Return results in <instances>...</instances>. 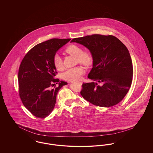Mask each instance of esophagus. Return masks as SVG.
<instances>
[{
  "mask_svg": "<svg viewBox=\"0 0 153 153\" xmlns=\"http://www.w3.org/2000/svg\"><path fill=\"white\" fill-rule=\"evenodd\" d=\"M72 83H76V82H72ZM79 83H82V82H79Z\"/></svg>",
  "mask_w": 153,
  "mask_h": 153,
  "instance_id": "34e87169",
  "label": "esophagus"
}]
</instances>
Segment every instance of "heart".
Segmentation results:
<instances>
[{
    "instance_id": "heart-1",
    "label": "heart",
    "mask_w": 153,
    "mask_h": 153,
    "mask_svg": "<svg viewBox=\"0 0 153 153\" xmlns=\"http://www.w3.org/2000/svg\"><path fill=\"white\" fill-rule=\"evenodd\" d=\"M65 51L76 57V60L80 64L84 65H89L92 60V57L89 52L82 51L81 48L77 45H71L66 48ZM53 63L57 71L63 69V64L61 58L58 55H55L53 59ZM84 72V69L81 66H76L68 69L63 73V78L71 81H77L81 78Z\"/></svg>"
}]
</instances>
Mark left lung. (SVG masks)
<instances>
[{"mask_svg":"<svg viewBox=\"0 0 153 153\" xmlns=\"http://www.w3.org/2000/svg\"><path fill=\"white\" fill-rule=\"evenodd\" d=\"M91 51L93 68L80 94L91 104L109 107L121 102L131 87L133 66L127 47L114 36L93 34L74 38Z\"/></svg>","mask_w":153,"mask_h":153,"instance_id":"left-lung-1","label":"left lung"}]
</instances>
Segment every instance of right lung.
<instances>
[{"label": "right lung", "instance_id": "add662e5", "mask_svg": "<svg viewBox=\"0 0 153 153\" xmlns=\"http://www.w3.org/2000/svg\"><path fill=\"white\" fill-rule=\"evenodd\" d=\"M71 39L53 38L38 44L27 53L19 68V95L24 106L35 117L51 114L58 91L67 82L55 79L57 72L53 59L58 49ZM59 83L58 87H52Z\"/></svg>", "mask_w": 153, "mask_h": 153}]
</instances>
